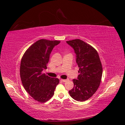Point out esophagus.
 <instances>
[{"label": "esophagus", "instance_id": "1", "mask_svg": "<svg viewBox=\"0 0 125 125\" xmlns=\"http://www.w3.org/2000/svg\"><path fill=\"white\" fill-rule=\"evenodd\" d=\"M66 81H67L66 79H61V82H65Z\"/></svg>", "mask_w": 125, "mask_h": 125}]
</instances>
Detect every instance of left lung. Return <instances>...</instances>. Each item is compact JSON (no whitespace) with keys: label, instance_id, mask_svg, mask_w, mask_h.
Wrapping results in <instances>:
<instances>
[{"label":"left lung","instance_id":"8db88e82","mask_svg":"<svg viewBox=\"0 0 125 125\" xmlns=\"http://www.w3.org/2000/svg\"><path fill=\"white\" fill-rule=\"evenodd\" d=\"M76 54V62L79 68L77 79L73 80L74 87L69 91L73 99L87 100L98 90L103 74V68L98 53L92 46L81 40L66 41Z\"/></svg>","mask_w":125,"mask_h":125}]
</instances>
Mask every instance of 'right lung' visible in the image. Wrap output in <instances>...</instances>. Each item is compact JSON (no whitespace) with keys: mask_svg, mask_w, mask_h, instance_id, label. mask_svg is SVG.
I'll return each mask as SVG.
<instances>
[{"mask_svg":"<svg viewBox=\"0 0 125 125\" xmlns=\"http://www.w3.org/2000/svg\"><path fill=\"white\" fill-rule=\"evenodd\" d=\"M60 41L41 39L31 45L22 56L20 73L25 89L31 97L40 103L51 98L60 80L42 73L47 68L50 55Z\"/></svg>","mask_w":125,"mask_h":125,"instance_id":"1","label":"right lung"}]
</instances>
